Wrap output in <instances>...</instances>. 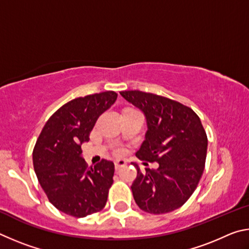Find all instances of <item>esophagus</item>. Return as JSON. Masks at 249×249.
Returning <instances> with one entry per match:
<instances>
[{"instance_id": "1", "label": "esophagus", "mask_w": 249, "mask_h": 249, "mask_svg": "<svg viewBox=\"0 0 249 249\" xmlns=\"http://www.w3.org/2000/svg\"><path fill=\"white\" fill-rule=\"evenodd\" d=\"M114 165H115V169H116V170H120L121 168H123V167L126 166V161H125V160H123V159L115 160Z\"/></svg>"}]
</instances>
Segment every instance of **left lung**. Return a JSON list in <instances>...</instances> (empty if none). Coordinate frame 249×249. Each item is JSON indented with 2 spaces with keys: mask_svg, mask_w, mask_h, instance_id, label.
<instances>
[{
  "mask_svg": "<svg viewBox=\"0 0 249 249\" xmlns=\"http://www.w3.org/2000/svg\"><path fill=\"white\" fill-rule=\"evenodd\" d=\"M144 113L147 132L136 156L158 162L157 169L142 172L132 184L140 209L162 214L182 206L195 192L204 170L208 137L201 121L190 107L138 90L120 92Z\"/></svg>",
  "mask_w": 249,
  "mask_h": 249,
  "instance_id": "1",
  "label": "left lung"
}]
</instances>
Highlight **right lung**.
Listing matches in <instances>:
<instances>
[{"label": "right lung", "mask_w": 249, "mask_h": 249, "mask_svg": "<svg viewBox=\"0 0 249 249\" xmlns=\"http://www.w3.org/2000/svg\"><path fill=\"white\" fill-rule=\"evenodd\" d=\"M114 91L80 96L58 108L45 124L33 151L37 179L54 208L75 217L102 210L113 183L114 163L88 167L81 145L96 120L116 101Z\"/></svg>", "instance_id": "add662e5"}]
</instances>
